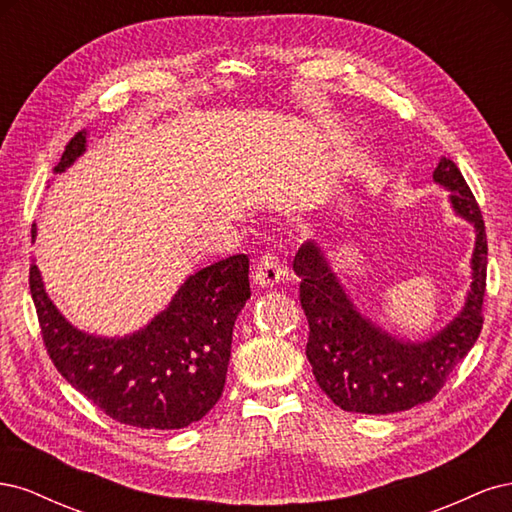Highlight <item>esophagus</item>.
<instances>
[{"label": "esophagus", "instance_id": "1", "mask_svg": "<svg viewBox=\"0 0 512 512\" xmlns=\"http://www.w3.org/2000/svg\"><path fill=\"white\" fill-rule=\"evenodd\" d=\"M284 273H286V267H284L282 258L277 256L275 252H265L256 262L254 280L262 288H273V286H277V284L282 282Z\"/></svg>", "mask_w": 512, "mask_h": 512}]
</instances>
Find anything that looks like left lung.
I'll list each match as a JSON object with an SVG mask.
<instances>
[{"mask_svg":"<svg viewBox=\"0 0 512 512\" xmlns=\"http://www.w3.org/2000/svg\"><path fill=\"white\" fill-rule=\"evenodd\" d=\"M433 181L451 190L457 215L476 228L472 286L457 318L425 342H404L376 327L348 299L314 241L299 247L292 269L301 277L299 301L309 324L305 354L327 397L346 412L393 414L438 395L483 329L487 235L483 213L453 160L442 158Z\"/></svg>","mask_w":512,"mask_h":512,"instance_id":"left-lung-1","label":"left lung"}]
</instances>
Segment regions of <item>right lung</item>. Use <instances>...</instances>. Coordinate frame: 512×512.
I'll use <instances>...</instances> for the list:
<instances>
[{
	"label": "right lung",
	"mask_w": 512,
	"mask_h": 512,
	"mask_svg": "<svg viewBox=\"0 0 512 512\" xmlns=\"http://www.w3.org/2000/svg\"><path fill=\"white\" fill-rule=\"evenodd\" d=\"M85 143V132H76L55 173H64ZM247 275L245 254L213 262L190 275L145 329L121 339L74 329L46 297L36 262L29 267V290L44 348L76 391L123 425L181 429L222 397L232 327L252 294Z\"/></svg>",
	"instance_id": "add662e5"
}]
</instances>
